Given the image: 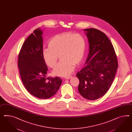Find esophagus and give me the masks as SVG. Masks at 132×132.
Returning <instances> with one entry per match:
<instances>
[{
    "label": "esophagus",
    "instance_id": "esophagus-1",
    "mask_svg": "<svg viewBox=\"0 0 132 132\" xmlns=\"http://www.w3.org/2000/svg\"><path fill=\"white\" fill-rule=\"evenodd\" d=\"M72 78V76H69V77H65V79H67V80H68V79H71Z\"/></svg>",
    "mask_w": 132,
    "mask_h": 132
}]
</instances>
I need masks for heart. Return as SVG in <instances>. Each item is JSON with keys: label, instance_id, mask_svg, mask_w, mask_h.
I'll list each match as a JSON object with an SVG mask.
<instances>
[{"label": "heart", "instance_id": "b5f03b06", "mask_svg": "<svg viewBox=\"0 0 132 132\" xmlns=\"http://www.w3.org/2000/svg\"><path fill=\"white\" fill-rule=\"evenodd\" d=\"M49 48L42 51L45 63L52 68L57 63L58 56L62 62L53 71V74L59 77H66L75 70L84 60L86 49L84 36L80 34L64 32L56 34L48 42Z\"/></svg>", "mask_w": 132, "mask_h": 132}]
</instances>
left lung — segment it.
Here are the masks:
<instances>
[{
	"instance_id": "1",
	"label": "left lung",
	"mask_w": 132,
	"mask_h": 132,
	"mask_svg": "<svg viewBox=\"0 0 132 132\" xmlns=\"http://www.w3.org/2000/svg\"><path fill=\"white\" fill-rule=\"evenodd\" d=\"M84 31L88 38L89 53L85 67L77 74L78 90L82 97L95 100L102 97L111 87L118 68L112 43L101 30L94 28Z\"/></svg>"
}]
</instances>
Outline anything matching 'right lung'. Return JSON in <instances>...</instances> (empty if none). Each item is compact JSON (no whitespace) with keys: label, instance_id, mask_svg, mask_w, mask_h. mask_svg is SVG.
Returning a JSON list of instances; mask_svg holds the SVG:
<instances>
[{"label":"right lung","instance_id":"1","mask_svg":"<svg viewBox=\"0 0 132 132\" xmlns=\"http://www.w3.org/2000/svg\"><path fill=\"white\" fill-rule=\"evenodd\" d=\"M43 32L39 28L24 42L18 58V67L24 86L31 94L41 99L50 98L58 91L62 83L59 77L49 78L48 68L42 55Z\"/></svg>","mask_w":132,"mask_h":132}]
</instances>
